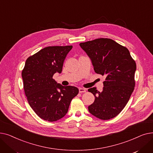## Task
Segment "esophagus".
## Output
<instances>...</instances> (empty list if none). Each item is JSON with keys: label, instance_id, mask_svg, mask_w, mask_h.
I'll list each match as a JSON object with an SVG mask.
<instances>
[{"label": "esophagus", "instance_id": "1", "mask_svg": "<svg viewBox=\"0 0 153 153\" xmlns=\"http://www.w3.org/2000/svg\"><path fill=\"white\" fill-rule=\"evenodd\" d=\"M79 91L80 93H84L86 92V89L85 88H79Z\"/></svg>", "mask_w": 153, "mask_h": 153}]
</instances>
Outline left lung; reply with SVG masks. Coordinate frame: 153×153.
Here are the masks:
<instances>
[{
  "instance_id": "obj_1",
  "label": "left lung",
  "mask_w": 153,
  "mask_h": 153,
  "mask_svg": "<svg viewBox=\"0 0 153 153\" xmlns=\"http://www.w3.org/2000/svg\"><path fill=\"white\" fill-rule=\"evenodd\" d=\"M91 58L95 72L105 77L102 92L88 91L95 97L90 113L106 120L117 116L126 106L135 86L136 64L127 48L110 38H97L79 44Z\"/></svg>"
}]
</instances>
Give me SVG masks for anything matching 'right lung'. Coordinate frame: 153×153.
<instances>
[{
	"label": "right lung",
	"instance_id": "right-lung-1",
	"mask_svg": "<svg viewBox=\"0 0 153 153\" xmlns=\"http://www.w3.org/2000/svg\"><path fill=\"white\" fill-rule=\"evenodd\" d=\"M72 46H48L30 56L22 72L23 89L29 105L42 119L55 122L66 115L70 103L78 94L74 86H62L53 78L61 73Z\"/></svg>",
	"mask_w": 153,
	"mask_h": 153
}]
</instances>
